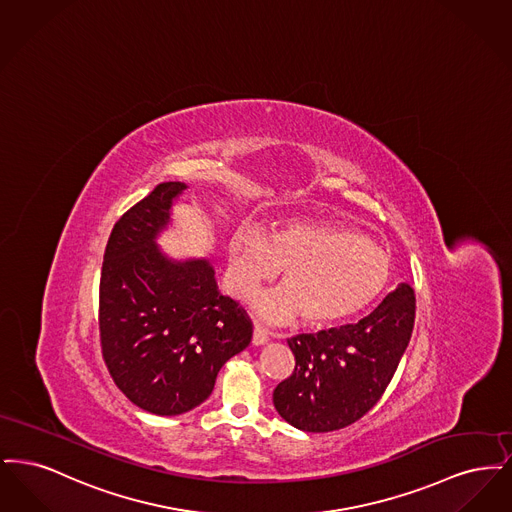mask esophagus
<instances>
[{"instance_id": "34e87169", "label": "esophagus", "mask_w": 512, "mask_h": 512, "mask_svg": "<svg viewBox=\"0 0 512 512\" xmlns=\"http://www.w3.org/2000/svg\"><path fill=\"white\" fill-rule=\"evenodd\" d=\"M253 345H263V343H267L268 341V330L265 326H261V324H255V328H253Z\"/></svg>"}]
</instances>
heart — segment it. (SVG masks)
Returning <instances> with one entry per match:
<instances>
[{
	"label": "heart",
	"instance_id": "obj_1",
	"mask_svg": "<svg viewBox=\"0 0 512 512\" xmlns=\"http://www.w3.org/2000/svg\"><path fill=\"white\" fill-rule=\"evenodd\" d=\"M282 268V286L255 301L270 320L301 313L309 326L357 315L390 278L386 253L365 236L322 220H288L267 236L238 230L228 244L230 290L249 299Z\"/></svg>",
	"mask_w": 512,
	"mask_h": 512
}]
</instances>
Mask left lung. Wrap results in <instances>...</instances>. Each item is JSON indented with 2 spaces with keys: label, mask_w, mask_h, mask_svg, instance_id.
I'll return each mask as SVG.
<instances>
[{
  "label": "left lung",
  "mask_w": 512,
  "mask_h": 512,
  "mask_svg": "<svg viewBox=\"0 0 512 512\" xmlns=\"http://www.w3.org/2000/svg\"><path fill=\"white\" fill-rule=\"evenodd\" d=\"M414 311L413 288L399 284L357 324L288 340L295 368L272 393L278 414L303 432H334L365 416L409 345Z\"/></svg>",
  "instance_id": "obj_1"
}]
</instances>
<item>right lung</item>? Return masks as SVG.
<instances>
[{
    "label": "right lung",
    "mask_w": 512,
    "mask_h": 512,
    "mask_svg": "<svg viewBox=\"0 0 512 512\" xmlns=\"http://www.w3.org/2000/svg\"><path fill=\"white\" fill-rule=\"evenodd\" d=\"M184 190L163 182L117 220L99 280L105 366L136 407L159 416L201 405L253 336L251 318L219 292L207 261H171L155 244Z\"/></svg>",
    "instance_id": "1"
}]
</instances>
